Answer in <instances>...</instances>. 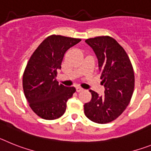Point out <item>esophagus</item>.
<instances>
[{"label":"esophagus","instance_id":"obj_1","mask_svg":"<svg viewBox=\"0 0 151 151\" xmlns=\"http://www.w3.org/2000/svg\"><path fill=\"white\" fill-rule=\"evenodd\" d=\"M83 89L82 88V87H81V86H77V87H76V91H77V93H80V92L83 91Z\"/></svg>","mask_w":151,"mask_h":151}]
</instances>
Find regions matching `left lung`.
Segmentation results:
<instances>
[{
    "mask_svg": "<svg viewBox=\"0 0 151 151\" xmlns=\"http://www.w3.org/2000/svg\"><path fill=\"white\" fill-rule=\"evenodd\" d=\"M93 49L99 61L104 95L90 90L92 99L84 104L90 120L106 124L117 119L130 103L134 89V73L130 58L113 38L97 36L85 40Z\"/></svg>",
    "mask_w": 151,
    "mask_h": 151,
    "instance_id": "1",
    "label": "left lung"
}]
</instances>
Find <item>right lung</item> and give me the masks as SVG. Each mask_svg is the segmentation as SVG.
I'll list each match as a JSON object with an SVG mask.
<instances>
[{
    "instance_id": "1",
    "label": "right lung",
    "mask_w": 151,
    "mask_h": 151,
    "mask_svg": "<svg viewBox=\"0 0 151 151\" xmlns=\"http://www.w3.org/2000/svg\"><path fill=\"white\" fill-rule=\"evenodd\" d=\"M81 39L52 35L30 57L23 75V88L30 108L38 116L54 120L64 115L74 87L59 84L55 77L65 53Z\"/></svg>"
}]
</instances>
